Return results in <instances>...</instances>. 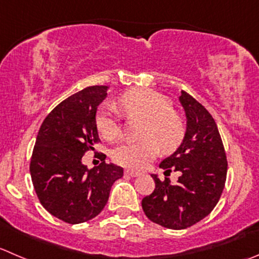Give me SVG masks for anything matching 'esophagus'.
<instances>
[{"instance_id": "34e87169", "label": "esophagus", "mask_w": 259, "mask_h": 259, "mask_svg": "<svg viewBox=\"0 0 259 259\" xmlns=\"http://www.w3.org/2000/svg\"><path fill=\"white\" fill-rule=\"evenodd\" d=\"M125 175H126V176H130V177H138V176H140V173H139V172H137V170L125 169Z\"/></svg>"}]
</instances>
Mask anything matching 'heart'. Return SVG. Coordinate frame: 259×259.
Listing matches in <instances>:
<instances>
[{
  "label": "heart",
  "mask_w": 259,
  "mask_h": 259,
  "mask_svg": "<svg viewBox=\"0 0 259 259\" xmlns=\"http://www.w3.org/2000/svg\"><path fill=\"white\" fill-rule=\"evenodd\" d=\"M117 105L127 117H142L145 120L143 140L137 143H122L112 152V159L122 167L143 169L159 153L173 152L182 143L185 124L173 111L169 100L150 90H133L117 100ZM100 134L107 140L120 137V120L111 106H104L96 117Z\"/></svg>",
  "instance_id": "1"
}]
</instances>
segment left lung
<instances>
[{"label":"left lung","instance_id":"obj_1","mask_svg":"<svg viewBox=\"0 0 259 259\" xmlns=\"http://www.w3.org/2000/svg\"><path fill=\"white\" fill-rule=\"evenodd\" d=\"M180 102L186 114V133L175 153L159 167L181 176L176 185L169 178L160 181L152 175L155 188L142 200L148 219L168 229H186L212 211L222 196L228 162L217 122L210 112L187 92Z\"/></svg>","mask_w":259,"mask_h":259}]
</instances>
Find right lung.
Instances as JSON below:
<instances>
[{
    "mask_svg": "<svg viewBox=\"0 0 259 259\" xmlns=\"http://www.w3.org/2000/svg\"><path fill=\"white\" fill-rule=\"evenodd\" d=\"M107 86H91L60 102L45 117L30 160V175L40 204L68 223L89 222L102 211L114 182L124 169L105 163L89 169L82 157L100 142L97 106Z\"/></svg>",
    "mask_w": 259,
    "mask_h": 259,
    "instance_id": "right-lung-1",
    "label": "right lung"
}]
</instances>
